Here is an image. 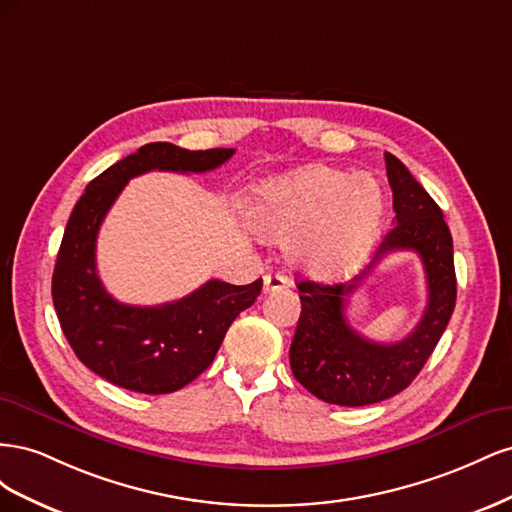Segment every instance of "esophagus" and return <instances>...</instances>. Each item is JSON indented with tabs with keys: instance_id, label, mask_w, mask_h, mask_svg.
<instances>
[{
	"instance_id": "1",
	"label": "esophagus",
	"mask_w": 512,
	"mask_h": 512,
	"mask_svg": "<svg viewBox=\"0 0 512 512\" xmlns=\"http://www.w3.org/2000/svg\"><path fill=\"white\" fill-rule=\"evenodd\" d=\"M288 277L282 275V273H267L265 275V286H262V290L265 292H271V290H282V288H288Z\"/></svg>"
}]
</instances>
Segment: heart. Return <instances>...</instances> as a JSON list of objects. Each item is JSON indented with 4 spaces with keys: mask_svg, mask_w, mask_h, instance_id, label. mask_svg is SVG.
Masks as SVG:
<instances>
[{
    "mask_svg": "<svg viewBox=\"0 0 512 512\" xmlns=\"http://www.w3.org/2000/svg\"><path fill=\"white\" fill-rule=\"evenodd\" d=\"M382 188L331 166H303L258 183L245 213L262 237L290 241L303 269L331 277L359 262L384 222Z\"/></svg>",
    "mask_w": 512,
    "mask_h": 512,
    "instance_id": "b5f03b06",
    "label": "heart"
}]
</instances>
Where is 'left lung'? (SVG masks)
Returning <instances> with one entry per match:
<instances>
[{"label":"left lung","instance_id":"obj_1","mask_svg":"<svg viewBox=\"0 0 512 512\" xmlns=\"http://www.w3.org/2000/svg\"><path fill=\"white\" fill-rule=\"evenodd\" d=\"M393 190L395 220L374 262L350 284L299 282L301 316L290 344L292 374L318 399L335 406H369L389 399L418 376L438 346L455 309L457 277L453 237L444 215L421 183L393 153H384ZM422 256L428 277V307L417 329L401 343L378 345L356 334L345 320L349 294L391 251Z\"/></svg>","mask_w":512,"mask_h":512}]
</instances>
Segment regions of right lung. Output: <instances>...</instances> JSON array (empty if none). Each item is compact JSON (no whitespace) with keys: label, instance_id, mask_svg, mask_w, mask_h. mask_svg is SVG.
Here are the masks:
<instances>
[{"label":"right lung","instance_id":"1","mask_svg":"<svg viewBox=\"0 0 512 512\" xmlns=\"http://www.w3.org/2000/svg\"><path fill=\"white\" fill-rule=\"evenodd\" d=\"M232 153L149 143L106 168L74 205L53 271V303L74 354L100 378L147 395L179 391L213 363L232 320L256 301L262 280H209L173 303L126 305L104 290L96 269L100 224L132 177L149 170L207 173Z\"/></svg>","mask_w":512,"mask_h":512}]
</instances>
